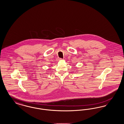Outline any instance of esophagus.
I'll return each mask as SVG.
<instances>
[{
    "mask_svg": "<svg viewBox=\"0 0 124 124\" xmlns=\"http://www.w3.org/2000/svg\"><path fill=\"white\" fill-rule=\"evenodd\" d=\"M59 59H60V60H61V59H61V58H59Z\"/></svg>",
    "mask_w": 124,
    "mask_h": 124,
    "instance_id": "1",
    "label": "esophagus"
}]
</instances>
